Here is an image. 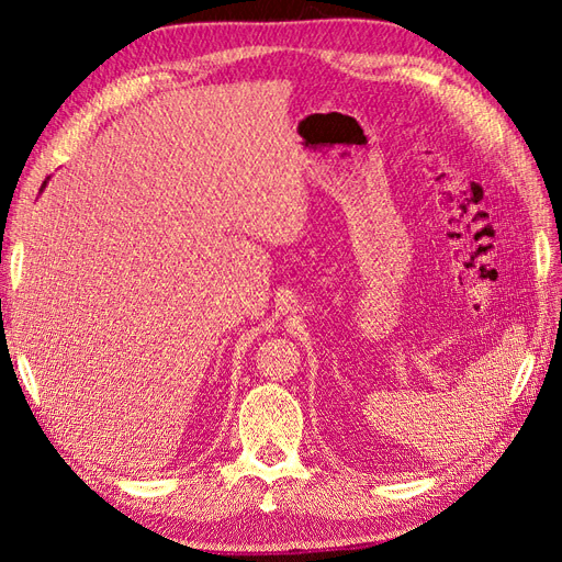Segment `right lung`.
<instances>
[{
    "label": "right lung",
    "instance_id": "obj_1",
    "mask_svg": "<svg viewBox=\"0 0 562 562\" xmlns=\"http://www.w3.org/2000/svg\"><path fill=\"white\" fill-rule=\"evenodd\" d=\"M46 182H48V180H44V184H41V190H44V187H46Z\"/></svg>",
    "mask_w": 562,
    "mask_h": 562
}]
</instances>
